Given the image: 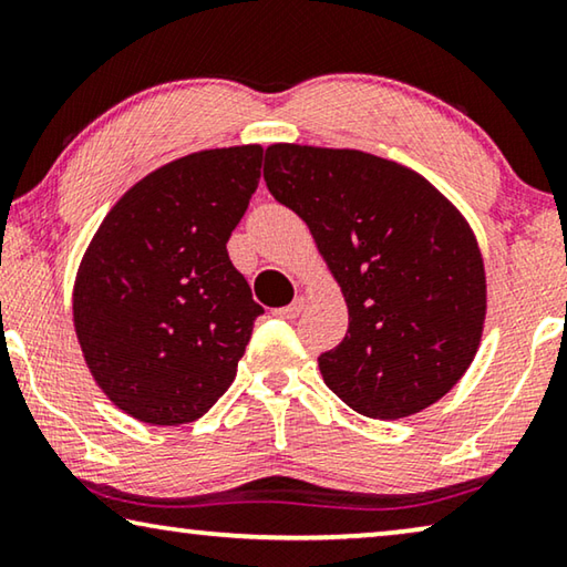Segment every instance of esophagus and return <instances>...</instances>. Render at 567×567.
I'll return each mask as SVG.
<instances>
[{
    "label": "esophagus",
    "instance_id": "34e87169",
    "mask_svg": "<svg viewBox=\"0 0 567 567\" xmlns=\"http://www.w3.org/2000/svg\"><path fill=\"white\" fill-rule=\"evenodd\" d=\"M302 310H305V297H295L290 305L280 307V310H275V315H277V318H282V320H295Z\"/></svg>",
    "mask_w": 567,
    "mask_h": 567
}]
</instances>
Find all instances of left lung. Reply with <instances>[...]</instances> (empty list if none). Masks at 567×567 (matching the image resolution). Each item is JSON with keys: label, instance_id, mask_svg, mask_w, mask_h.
Masks as SVG:
<instances>
[{"label": "left lung", "instance_id": "8db88e82", "mask_svg": "<svg viewBox=\"0 0 567 567\" xmlns=\"http://www.w3.org/2000/svg\"><path fill=\"white\" fill-rule=\"evenodd\" d=\"M265 182L300 215L348 302L324 385L364 417L398 420L465 375L485 322V267L465 217L417 172L360 150L272 145Z\"/></svg>", "mask_w": 567, "mask_h": 567}]
</instances>
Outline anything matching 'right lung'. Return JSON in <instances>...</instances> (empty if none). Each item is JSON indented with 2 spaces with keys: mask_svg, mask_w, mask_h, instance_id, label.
I'll list each match as a JSON object with an SVG mask.
<instances>
[{
  "mask_svg": "<svg viewBox=\"0 0 567 567\" xmlns=\"http://www.w3.org/2000/svg\"><path fill=\"white\" fill-rule=\"evenodd\" d=\"M262 147L203 150L140 179L104 217L74 280L76 340L114 405L147 425L203 417L265 312L227 255Z\"/></svg>",
  "mask_w": 567,
  "mask_h": 567,
  "instance_id": "right-lung-1",
  "label": "right lung"
}]
</instances>
